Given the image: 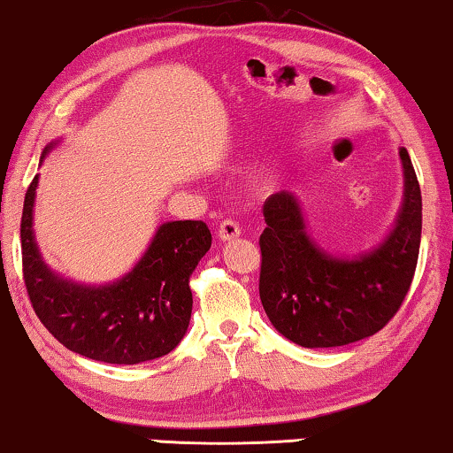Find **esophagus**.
I'll return each mask as SVG.
<instances>
[{
	"label": "esophagus",
	"instance_id": "34e87169",
	"mask_svg": "<svg viewBox=\"0 0 453 453\" xmlns=\"http://www.w3.org/2000/svg\"><path fill=\"white\" fill-rule=\"evenodd\" d=\"M239 234H241V228H239L237 222H234V220L220 222V226H219V239H220L222 242H228V241L239 239Z\"/></svg>",
	"mask_w": 453,
	"mask_h": 453
}]
</instances>
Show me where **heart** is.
<instances>
[{"label":"heart","mask_w":453,"mask_h":453,"mask_svg":"<svg viewBox=\"0 0 453 453\" xmlns=\"http://www.w3.org/2000/svg\"><path fill=\"white\" fill-rule=\"evenodd\" d=\"M275 183H278V181H275L273 175H264V178H259L257 183H255V189H257V192H261V194H267L275 188Z\"/></svg>","instance_id":"obj_1"}]
</instances>
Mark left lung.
<instances>
[{
  "label": "left lung",
  "instance_id": "left-lung-1",
  "mask_svg": "<svg viewBox=\"0 0 453 453\" xmlns=\"http://www.w3.org/2000/svg\"><path fill=\"white\" fill-rule=\"evenodd\" d=\"M403 200L390 231L357 255L312 239L303 200L290 189L265 202L259 298L275 331L308 349L356 343L395 317L409 292L421 245L423 204L406 149H398Z\"/></svg>",
  "mask_w": 453,
  "mask_h": 453
}]
</instances>
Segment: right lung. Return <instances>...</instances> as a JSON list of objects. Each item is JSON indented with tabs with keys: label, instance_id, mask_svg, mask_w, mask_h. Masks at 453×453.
<instances>
[{
	"label": "right lung",
	"instance_id": "add662e5",
	"mask_svg": "<svg viewBox=\"0 0 453 453\" xmlns=\"http://www.w3.org/2000/svg\"><path fill=\"white\" fill-rule=\"evenodd\" d=\"M58 142L44 147L41 165ZM38 178L26 192L19 239L24 281L42 325L67 349L104 364L134 365L173 351L192 319L189 275L212 245L206 222H161L127 273L83 284L52 270L42 257L35 234Z\"/></svg>",
	"mask_w": 453,
	"mask_h": 453
}]
</instances>
